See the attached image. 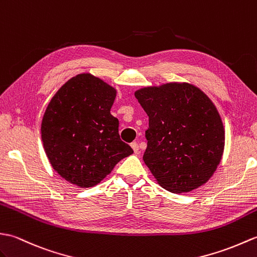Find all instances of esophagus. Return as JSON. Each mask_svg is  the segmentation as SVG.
Masks as SVG:
<instances>
[{
    "instance_id": "esophagus-1",
    "label": "esophagus",
    "mask_w": 257,
    "mask_h": 257,
    "mask_svg": "<svg viewBox=\"0 0 257 257\" xmlns=\"http://www.w3.org/2000/svg\"><path fill=\"white\" fill-rule=\"evenodd\" d=\"M131 147L133 148V151H134V153H139V144L136 143V142H133L132 144H131Z\"/></svg>"
}]
</instances>
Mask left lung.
I'll return each instance as SVG.
<instances>
[{
  "mask_svg": "<svg viewBox=\"0 0 257 257\" xmlns=\"http://www.w3.org/2000/svg\"><path fill=\"white\" fill-rule=\"evenodd\" d=\"M148 115L143 159L164 189L182 193L207 182L224 148L214 104L189 83H167L135 92Z\"/></svg>",
  "mask_w": 257,
  "mask_h": 257,
  "instance_id": "8db88e82",
  "label": "left lung"
}]
</instances>
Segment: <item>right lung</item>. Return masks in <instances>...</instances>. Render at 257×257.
Returning a JSON list of instances; mask_svg holds the SVG:
<instances>
[{"label":"right lung","mask_w":257,"mask_h":257,"mask_svg":"<svg viewBox=\"0 0 257 257\" xmlns=\"http://www.w3.org/2000/svg\"><path fill=\"white\" fill-rule=\"evenodd\" d=\"M116 91L81 73L57 91L44 114L42 140L51 166L62 178L92 187L133 154L119 139L118 119L110 113Z\"/></svg>","instance_id":"1"}]
</instances>
